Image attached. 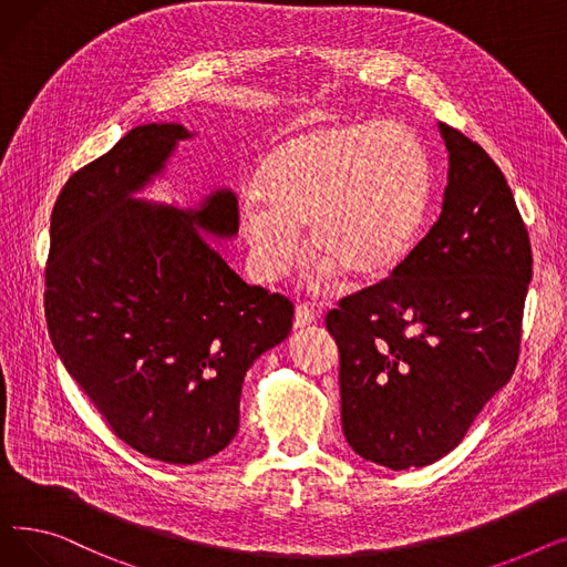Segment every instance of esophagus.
<instances>
[{
    "label": "esophagus",
    "mask_w": 567,
    "mask_h": 567,
    "mask_svg": "<svg viewBox=\"0 0 567 567\" xmlns=\"http://www.w3.org/2000/svg\"><path fill=\"white\" fill-rule=\"evenodd\" d=\"M315 321H317L315 308H310L308 303L296 306V310H293V329H306V326H310Z\"/></svg>",
    "instance_id": "1"
}]
</instances>
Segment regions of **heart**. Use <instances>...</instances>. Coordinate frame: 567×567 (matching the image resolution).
Listing matches in <instances>:
<instances>
[{
	"label": "heart",
	"instance_id": "heart-1",
	"mask_svg": "<svg viewBox=\"0 0 567 567\" xmlns=\"http://www.w3.org/2000/svg\"><path fill=\"white\" fill-rule=\"evenodd\" d=\"M257 197L241 206V234L261 282L287 274L308 225L319 278L349 271L391 276L427 220L432 158L419 131L398 118L338 122L274 146L257 172Z\"/></svg>",
	"mask_w": 567,
	"mask_h": 567
}]
</instances>
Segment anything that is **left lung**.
Listing matches in <instances>:
<instances>
[{
	"instance_id": "1",
	"label": "left lung",
	"mask_w": 567,
	"mask_h": 567,
	"mask_svg": "<svg viewBox=\"0 0 567 567\" xmlns=\"http://www.w3.org/2000/svg\"><path fill=\"white\" fill-rule=\"evenodd\" d=\"M439 133L449 148L439 220L389 280L326 315L342 432L393 471L449 455L511 381L530 282L528 231L503 172L460 131Z\"/></svg>"
}]
</instances>
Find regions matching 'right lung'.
I'll use <instances>...</instances> for the list:
<instances>
[{
	"label": "right lung",
	"instance_id": "right-lung-1",
	"mask_svg": "<svg viewBox=\"0 0 567 567\" xmlns=\"http://www.w3.org/2000/svg\"><path fill=\"white\" fill-rule=\"evenodd\" d=\"M182 124H144L56 197L45 266L50 340L112 432L167 464L218 455L238 432L250 365L291 331L293 306L238 278L208 238H234L229 188L197 208L137 199Z\"/></svg>",
	"mask_w": 567,
	"mask_h": 567
}]
</instances>
